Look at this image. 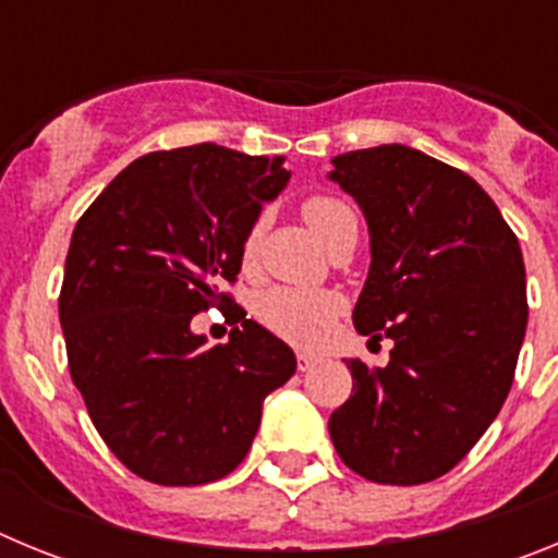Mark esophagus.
I'll list each match as a JSON object with an SVG mask.
<instances>
[{
  "label": "esophagus",
  "instance_id": "1",
  "mask_svg": "<svg viewBox=\"0 0 558 558\" xmlns=\"http://www.w3.org/2000/svg\"><path fill=\"white\" fill-rule=\"evenodd\" d=\"M313 366H318V357L313 352H299V372H310Z\"/></svg>",
  "mask_w": 558,
  "mask_h": 558
}]
</instances>
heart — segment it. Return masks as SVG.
Wrapping results in <instances>:
<instances>
[{
  "instance_id": "heart-1",
  "label": "heart",
  "mask_w": 558,
  "mask_h": 558,
  "mask_svg": "<svg viewBox=\"0 0 558 558\" xmlns=\"http://www.w3.org/2000/svg\"><path fill=\"white\" fill-rule=\"evenodd\" d=\"M302 211L310 229L322 236V243H327V236L332 234V229L340 220L352 215V209L343 201L329 198V195H315V198L304 201ZM259 236H263V223H254L243 243L245 263H251L256 256ZM338 313L340 299L329 293V290L270 288L256 299V318H259V324L274 335H279V338L299 343V347L318 343L329 332Z\"/></svg>"
}]
</instances>
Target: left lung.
Listing matches in <instances>:
<instances>
[{
	"mask_svg": "<svg viewBox=\"0 0 558 558\" xmlns=\"http://www.w3.org/2000/svg\"><path fill=\"white\" fill-rule=\"evenodd\" d=\"M332 167L372 236L354 329L393 349L386 368L347 360L354 393L329 416V436L366 481H436L511 391L529 324L520 243L475 179L427 153L379 145Z\"/></svg>",
	"mask_w": 558,
	"mask_h": 558,
	"instance_id": "8db88e82",
	"label": "left lung"
}]
</instances>
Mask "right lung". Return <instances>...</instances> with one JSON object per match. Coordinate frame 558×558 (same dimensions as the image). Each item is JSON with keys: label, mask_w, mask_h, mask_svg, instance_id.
Here are the masks:
<instances>
[{"label": "right lung", "mask_w": 558, "mask_h": 558, "mask_svg": "<svg viewBox=\"0 0 558 558\" xmlns=\"http://www.w3.org/2000/svg\"><path fill=\"white\" fill-rule=\"evenodd\" d=\"M282 161L211 142L147 153L72 231L58 299L69 374L108 450L145 481L234 472L265 397L293 377V349L220 293L263 204L288 184ZM211 303L235 322L218 348L189 329Z\"/></svg>", "instance_id": "1"}]
</instances>
